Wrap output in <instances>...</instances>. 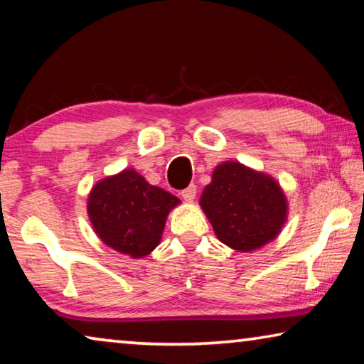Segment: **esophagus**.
I'll use <instances>...</instances> for the list:
<instances>
[{
    "instance_id": "esophagus-1",
    "label": "esophagus",
    "mask_w": 364,
    "mask_h": 364,
    "mask_svg": "<svg viewBox=\"0 0 364 364\" xmlns=\"http://www.w3.org/2000/svg\"><path fill=\"white\" fill-rule=\"evenodd\" d=\"M196 186L194 184H189V186L184 189V191H181V196H183V199L186 200V203H193L194 200V198H196Z\"/></svg>"
}]
</instances>
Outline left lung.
<instances>
[{"instance_id": "obj_1", "label": "left lung", "mask_w": 364, "mask_h": 364, "mask_svg": "<svg viewBox=\"0 0 364 364\" xmlns=\"http://www.w3.org/2000/svg\"><path fill=\"white\" fill-rule=\"evenodd\" d=\"M223 245L251 252L274 241L288 218L284 189L267 173L240 161H222L199 199Z\"/></svg>"}]
</instances>
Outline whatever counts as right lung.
Returning a JSON list of instances; mask_svg holds the SVG:
<instances>
[{"label": "right lung", "mask_w": 364, "mask_h": 364, "mask_svg": "<svg viewBox=\"0 0 364 364\" xmlns=\"http://www.w3.org/2000/svg\"><path fill=\"white\" fill-rule=\"evenodd\" d=\"M180 203L176 196L149 184L134 168H124L94 184L87 213L103 245L141 259L160 245L166 217Z\"/></svg>", "instance_id": "add662e5"}]
</instances>
